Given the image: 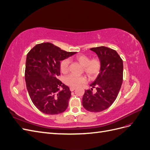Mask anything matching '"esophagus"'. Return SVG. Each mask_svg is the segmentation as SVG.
<instances>
[{
    "instance_id": "1",
    "label": "esophagus",
    "mask_w": 150,
    "mask_h": 150,
    "mask_svg": "<svg viewBox=\"0 0 150 150\" xmlns=\"http://www.w3.org/2000/svg\"><path fill=\"white\" fill-rule=\"evenodd\" d=\"M75 89H76V88H74V87H70L71 91H74Z\"/></svg>"
}]
</instances>
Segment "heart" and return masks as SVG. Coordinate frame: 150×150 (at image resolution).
<instances>
[{
  "instance_id": "1",
  "label": "heart",
  "mask_w": 150,
  "mask_h": 150,
  "mask_svg": "<svg viewBox=\"0 0 150 150\" xmlns=\"http://www.w3.org/2000/svg\"><path fill=\"white\" fill-rule=\"evenodd\" d=\"M76 60L83 66L84 72L89 78H94L99 73L101 67L100 60L97 57L90 59V57L85 54H79L76 57ZM70 61L68 59H65L61 61L60 64L61 71L63 73H66L69 70ZM86 78L83 76H77L71 74L66 76L64 83L72 87H77L80 84L86 82Z\"/></svg>"
}]
</instances>
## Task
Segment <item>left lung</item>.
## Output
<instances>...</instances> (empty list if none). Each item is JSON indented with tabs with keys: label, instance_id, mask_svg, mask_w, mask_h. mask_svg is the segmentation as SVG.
<instances>
[{
	"label": "left lung",
	"instance_id": "8db88e82",
	"mask_svg": "<svg viewBox=\"0 0 150 150\" xmlns=\"http://www.w3.org/2000/svg\"><path fill=\"white\" fill-rule=\"evenodd\" d=\"M96 53L101 63L100 72L92 88L85 91L83 106L90 112H101L110 107L117 96L122 83L123 63L115 50L104 46L90 49ZM93 88L97 92L93 93Z\"/></svg>",
	"mask_w": 150,
	"mask_h": 150
}]
</instances>
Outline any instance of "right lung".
<instances>
[{
	"label": "right lung",
	"instance_id": "right-lung-1",
	"mask_svg": "<svg viewBox=\"0 0 150 150\" xmlns=\"http://www.w3.org/2000/svg\"><path fill=\"white\" fill-rule=\"evenodd\" d=\"M76 53L44 42L35 45L27 55V89L35 106L44 114L58 115L67 109L71 92L57 77L61 74L60 61ZM60 86L63 88L61 92Z\"/></svg>",
	"mask_w": 150,
	"mask_h": 150
}]
</instances>
